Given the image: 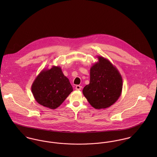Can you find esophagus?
I'll use <instances>...</instances> for the list:
<instances>
[{
	"instance_id": "esophagus-1",
	"label": "esophagus",
	"mask_w": 157,
	"mask_h": 157,
	"mask_svg": "<svg viewBox=\"0 0 157 157\" xmlns=\"http://www.w3.org/2000/svg\"><path fill=\"white\" fill-rule=\"evenodd\" d=\"M81 89H82V86H80V85H77L75 86V90H81Z\"/></svg>"
}]
</instances>
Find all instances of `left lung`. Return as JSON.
Wrapping results in <instances>:
<instances>
[{
    "label": "left lung",
    "mask_w": 157,
    "mask_h": 157,
    "mask_svg": "<svg viewBox=\"0 0 157 157\" xmlns=\"http://www.w3.org/2000/svg\"><path fill=\"white\" fill-rule=\"evenodd\" d=\"M98 62L90 69V84L83 94L96 109H106L113 105L121 95L122 77L114 65L106 58L97 56Z\"/></svg>",
    "instance_id": "obj_1"
}]
</instances>
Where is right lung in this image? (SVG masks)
<instances>
[{
    "instance_id": "obj_1",
    "label": "right lung",
    "mask_w": 157,
    "mask_h": 157,
    "mask_svg": "<svg viewBox=\"0 0 157 157\" xmlns=\"http://www.w3.org/2000/svg\"><path fill=\"white\" fill-rule=\"evenodd\" d=\"M73 89L60 67L44 69L34 80L31 91L36 101L51 109L60 106Z\"/></svg>"
}]
</instances>
